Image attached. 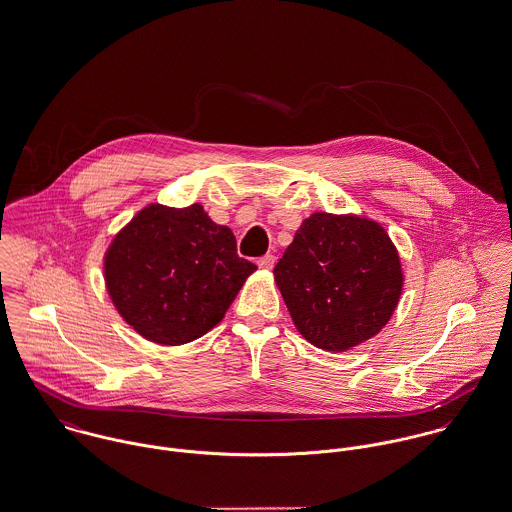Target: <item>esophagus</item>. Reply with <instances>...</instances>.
<instances>
[{
  "instance_id": "34e87169",
  "label": "esophagus",
  "mask_w": 512,
  "mask_h": 512,
  "mask_svg": "<svg viewBox=\"0 0 512 512\" xmlns=\"http://www.w3.org/2000/svg\"><path fill=\"white\" fill-rule=\"evenodd\" d=\"M258 266H260L262 270H272V268L276 266V256H272V254L262 256V258L258 260Z\"/></svg>"
}]
</instances>
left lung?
<instances>
[{"instance_id":"1","label":"left lung","mask_w":512,"mask_h":512,"mask_svg":"<svg viewBox=\"0 0 512 512\" xmlns=\"http://www.w3.org/2000/svg\"><path fill=\"white\" fill-rule=\"evenodd\" d=\"M274 279L299 334L326 352H348L377 336L405 285L381 223L326 211L303 219Z\"/></svg>"}]
</instances>
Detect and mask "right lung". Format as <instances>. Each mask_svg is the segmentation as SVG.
I'll use <instances>...</instances> for the list:
<instances>
[{
  "mask_svg": "<svg viewBox=\"0 0 512 512\" xmlns=\"http://www.w3.org/2000/svg\"><path fill=\"white\" fill-rule=\"evenodd\" d=\"M258 268L201 203H148L111 238L103 279L115 311L144 340L182 346L219 325Z\"/></svg>",
  "mask_w": 512,
  "mask_h": 512,
  "instance_id": "1",
  "label": "right lung"
}]
</instances>
